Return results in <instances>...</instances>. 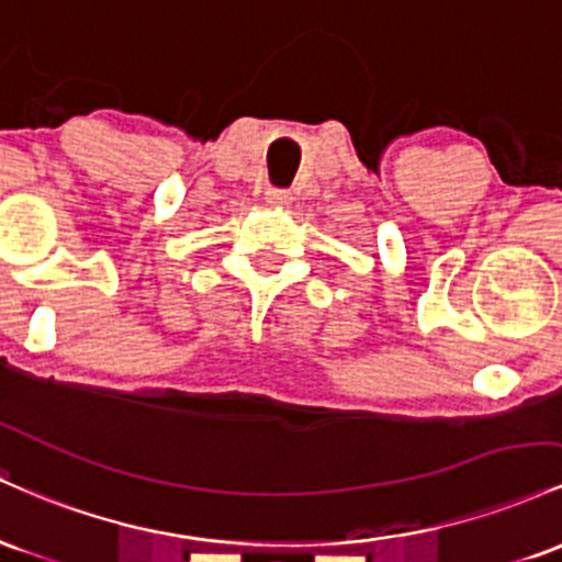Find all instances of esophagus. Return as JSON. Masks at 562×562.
Listing matches in <instances>:
<instances>
[{"label": "esophagus", "instance_id": "34e87169", "mask_svg": "<svg viewBox=\"0 0 562 562\" xmlns=\"http://www.w3.org/2000/svg\"><path fill=\"white\" fill-rule=\"evenodd\" d=\"M265 204L276 206V210H283V206L292 204V193L281 191V188H268V191H265Z\"/></svg>", "mask_w": 562, "mask_h": 562}]
</instances>
